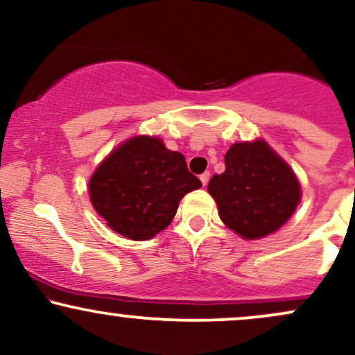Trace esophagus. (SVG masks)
<instances>
[{
  "instance_id": "34e87169",
  "label": "esophagus",
  "mask_w": 355,
  "mask_h": 355,
  "mask_svg": "<svg viewBox=\"0 0 355 355\" xmlns=\"http://www.w3.org/2000/svg\"><path fill=\"white\" fill-rule=\"evenodd\" d=\"M200 180H202V185L207 187V183H209V180H210V172L202 173V175H200Z\"/></svg>"
}]
</instances>
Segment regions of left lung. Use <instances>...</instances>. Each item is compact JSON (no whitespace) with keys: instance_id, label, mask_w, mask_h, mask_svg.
I'll list each match as a JSON object with an SVG mask.
<instances>
[{"instance_id":"8db88e82","label":"left lung","mask_w":355,"mask_h":355,"mask_svg":"<svg viewBox=\"0 0 355 355\" xmlns=\"http://www.w3.org/2000/svg\"><path fill=\"white\" fill-rule=\"evenodd\" d=\"M209 193L222 222L248 240L279 230L302 195L291 166L263 140L232 145L225 172L211 177Z\"/></svg>"}]
</instances>
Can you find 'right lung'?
<instances>
[{
    "instance_id": "add662e5",
    "label": "right lung",
    "mask_w": 355,
    "mask_h": 355,
    "mask_svg": "<svg viewBox=\"0 0 355 355\" xmlns=\"http://www.w3.org/2000/svg\"><path fill=\"white\" fill-rule=\"evenodd\" d=\"M200 187L182 153L145 135L113 150L88 183L93 209L110 229L132 240H148L168 227L178 202Z\"/></svg>"
}]
</instances>
